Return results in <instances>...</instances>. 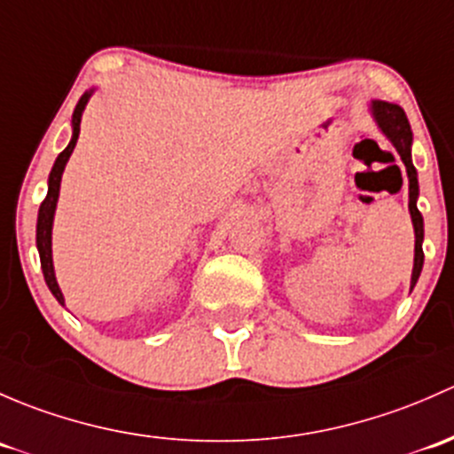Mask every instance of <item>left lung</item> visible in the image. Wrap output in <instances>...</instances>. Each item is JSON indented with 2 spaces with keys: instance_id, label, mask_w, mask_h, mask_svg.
I'll list each match as a JSON object with an SVG mask.
<instances>
[{
  "instance_id": "1",
  "label": "left lung",
  "mask_w": 454,
  "mask_h": 454,
  "mask_svg": "<svg viewBox=\"0 0 454 454\" xmlns=\"http://www.w3.org/2000/svg\"><path fill=\"white\" fill-rule=\"evenodd\" d=\"M372 111L373 122L378 124V129L382 130L387 139L394 144V148L398 151V155L406 166V176H409V212H411V223H413L415 231V258H413V273H411V288L418 284L419 273H422L424 266V218L418 209V196H419V185H418V170L413 166V159H411V146H413V133H411V124L406 120V114L402 111V106L394 105V102L385 100H372L369 105Z\"/></svg>"
}]
</instances>
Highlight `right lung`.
Masks as SVG:
<instances>
[{"mask_svg": "<svg viewBox=\"0 0 454 454\" xmlns=\"http://www.w3.org/2000/svg\"><path fill=\"white\" fill-rule=\"evenodd\" d=\"M96 89H89L81 96L78 100L76 109H74L72 115V139H69L67 148L56 157L52 172H50L48 179V196L43 199L39 207V218H36V249H39V258H41V269H43V278L48 288L52 291V295L56 297V301L60 306H65V297L60 293L59 282H56L54 275V262H52V225H54V214H56V203H59V192H60V176H63L65 166H67L69 157H72L74 146L78 142V135H81V120H82V111H85L89 98Z\"/></svg>", "mask_w": 454, "mask_h": 454, "instance_id": "obj_1", "label": "right lung"}]
</instances>
